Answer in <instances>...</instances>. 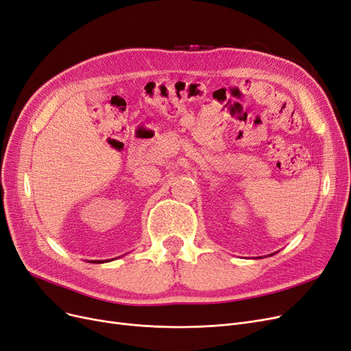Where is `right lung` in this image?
Segmentation results:
<instances>
[{"mask_svg":"<svg viewBox=\"0 0 351 351\" xmlns=\"http://www.w3.org/2000/svg\"><path fill=\"white\" fill-rule=\"evenodd\" d=\"M110 261H112V258H110ZM110 261H90V263H106V262H110Z\"/></svg>","mask_w":351,"mask_h":351,"instance_id":"right-lung-1","label":"right lung"}]
</instances>
